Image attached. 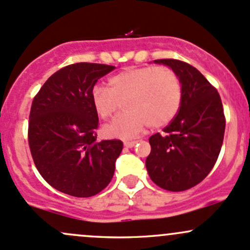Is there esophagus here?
<instances>
[{
  "mask_svg": "<svg viewBox=\"0 0 250 250\" xmlns=\"http://www.w3.org/2000/svg\"><path fill=\"white\" fill-rule=\"evenodd\" d=\"M136 143H138V140H132V141H130V140H125V141H123V144H125V147L135 146Z\"/></svg>",
  "mask_w": 250,
  "mask_h": 250,
  "instance_id": "obj_1",
  "label": "esophagus"
}]
</instances>
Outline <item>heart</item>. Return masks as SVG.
Masks as SVG:
<instances>
[{
  "label": "heart",
  "mask_w": 250,
  "mask_h": 250,
  "mask_svg": "<svg viewBox=\"0 0 250 250\" xmlns=\"http://www.w3.org/2000/svg\"><path fill=\"white\" fill-rule=\"evenodd\" d=\"M107 83L109 87L96 85L92 88L91 102L102 120L111 117L123 102L125 111L104 128L111 138H133L148 125L164 127L175 118L182 103V83L171 68H127Z\"/></svg>",
  "instance_id": "1"
}]
</instances>
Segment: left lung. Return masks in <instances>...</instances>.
<instances>
[{
    "instance_id": "1",
    "label": "left lung",
    "mask_w": 250,
    "mask_h": 250,
    "mask_svg": "<svg viewBox=\"0 0 250 250\" xmlns=\"http://www.w3.org/2000/svg\"><path fill=\"white\" fill-rule=\"evenodd\" d=\"M182 83V103L175 118L148 139L146 169L160 188L183 191L199 185L213 169L225 132V116L217 88L196 69L180 60L162 59Z\"/></svg>"
}]
</instances>
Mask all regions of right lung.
Returning a JSON list of instances; mask_svg holds the SVG:
<instances>
[{"mask_svg":"<svg viewBox=\"0 0 250 250\" xmlns=\"http://www.w3.org/2000/svg\"><path fill=\"white\" fill-rule=\"evenodd\" d=\"M114 65L80 62L50 77L33 98L28 145L42 177L68 195L88 198L106 187L123 148L117 139L97 140L98 115L91 102L97 81Z\"/></svg>","mask_w":250,"mask_h":250,"instance_id":"add662e5","label":"right lung"}]
</instances>
